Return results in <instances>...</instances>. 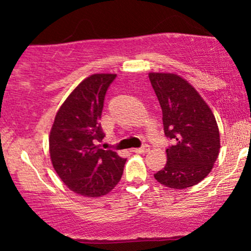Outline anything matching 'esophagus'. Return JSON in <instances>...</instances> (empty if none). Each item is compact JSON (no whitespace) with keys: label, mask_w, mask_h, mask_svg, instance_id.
Listing matches in <instances>:
<instances>
[{"label":"esophagus","mask_w":251,"mask_h":251,"mask_svg":"<svg viewBox=\"0 0 251 251\" xmlns=\"http://www.w3.org/2000/svg\"><path fill=\"white\" fill-rule=\"evenodd\" d=\"M150 150V146L149 145H143L142 148H139V149H133L132 150V152H134V153H146V152H148Z\"/></svg>","instance_id":"1"}]
</instances>
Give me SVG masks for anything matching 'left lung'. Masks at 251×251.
Returning a JSON list of instances; mask_svg holds the SVG:
<instances>
[{
    "label": "left lung",
    "instance_id": "left-lung-1",
    "mask_svg": "<svg viewBox=\"0 0 251 251\" xmlns=\"http://www.w3.org/2000/svg\"><path fill=\"white\" fill-rule=\"evenodd\" d=\"M163 112L164 133L172 142L168 162L154 178L171 189H186L203 180L220 153V131L208 103L183 77L150 73Z\"/></svg>",
    "mask_w": 251,
    "mask_h": 251
}]
</instances>
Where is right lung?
Here are the masks:
<instances>
[{
	"label": "right lung",
	"mask_w": 251,
	"mask_h": 251,
	"mask_svg": "<svg viewBox=\"0 0 251 251\" xmlns=\"http://www.w3.org/2000/svg\"><path fill=\"white\" fill-rule=\"evenodd\" d=\"M117 74H93L68 96L57 111L50 135L53 168L68 189L87 197L108 194L123 176L126 159L97 145L106 92Z\"/></svg>",
	"instance_id": "obj_1"
}]
</instances>
